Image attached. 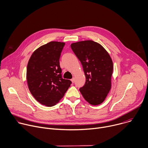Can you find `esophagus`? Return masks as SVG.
<instances>
[{
    "label": "esophagus",
    "mask_w": 148,
    "mask_h": 148,
    "mask_svg": "<svg viewBox=\"0 0 148 148\" xmlns=\"http://www.w3.org/2000/svg\"><path fill=\"white\" fill-rule=\"evenodd\" d=\"M71 80V82H72V83H74V82H75V78H74V77H73V78H72Z\"/></svg>",
    "instance_id": "1"
}]
</instances>
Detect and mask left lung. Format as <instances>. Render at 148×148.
Listing matches in <instances>:
<instances>
[{"label": "left lung", "mask_w": 148, "mask_h": 148, "mask_svg": "<svg viewBox=\"0 0 148 148\" xmlns=\"http://www.w3.org/2000/svg\"><path fill=\"white\" fill-rule=\"evenodd\" d=\"M71 48L80 61L86 83L79 90L90 104L97 106L106 99L111 87L113 63L105 48L92 40L71 44Z\"/></svg>", "instance_id": "obj_1"}]
</instances>
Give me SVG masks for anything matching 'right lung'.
<instances>
[{
	"label": "right lung",
	"mask_w": 148,
	"mask_h": 148,
	"mask_svg": "<svg viewBox=\"0 0 148 148\" xmlns=\"http://www.w3.org/2000/svg\"><path fill=\"white\" fill-rule=\"evenodd\" d=\"M65 44L51 41L40 47L32 53L27 64L29 90L37 101L47 107L60 101L72 83L61 75L60 58Z\"/></svg>",
	"instance_id": "add662e5"
}]
</instances>
